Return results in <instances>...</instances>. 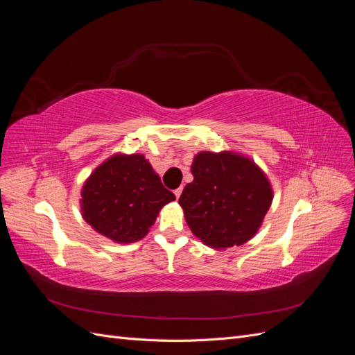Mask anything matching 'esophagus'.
<instances>
[{
	"label": "esophagus",
	"instance_id": "obj_1",
	"mask_svg": "<svg viewBox=\"0 0 355 355\" xmlns=\"http://www.w3.org/2000/svg\"><path fill=\"white\" fill-rule=\"evenodd\" d=\"M180 194H182V188L175 189V196H176V198H179V197H180Z\"/></svg>",
	"mask_w": 355,
	"mask_h": 355
}]
</instances>
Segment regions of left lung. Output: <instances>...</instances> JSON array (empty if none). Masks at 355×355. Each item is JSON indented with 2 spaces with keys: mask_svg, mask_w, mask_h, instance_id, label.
<instances>
[{
  "mask_svg": "<svg viewBox=\"0 0 355 355\" xmlns=\"http://www.w3.org/2000/svg\"><path fill=\"white\" fill-rule=\"evenodd\" d=\"M194 180L179 198L189 230L211 249L252 240L270 210L274 191L249 155L200 151L191 164Z\"/></svg>",
  "mask_w": 355,
  "mask_h": 355,
  "instance_id": "obj_1",
  "label": "left lung"
}]
</instances>
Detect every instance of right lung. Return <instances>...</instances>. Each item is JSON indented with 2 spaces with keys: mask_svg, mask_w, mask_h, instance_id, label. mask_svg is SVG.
<instances>
[{
  "mask_svg": "<svg viewBox=\"0 0 355 355\" xmlns=\"http://www.w3.org/2000/svg\"><path fill=\"white\" fill-rule=\"evenodd\" d=\"M144 154L116 153L85 179L81 216L103 237L118 244L142 240L166 204L175 201Z\"/></svg>",
  "mask_w": 355,
  "mask_h": 355,
  "instance_id": "1",
  "label": "right lung"
}]
</instances>
